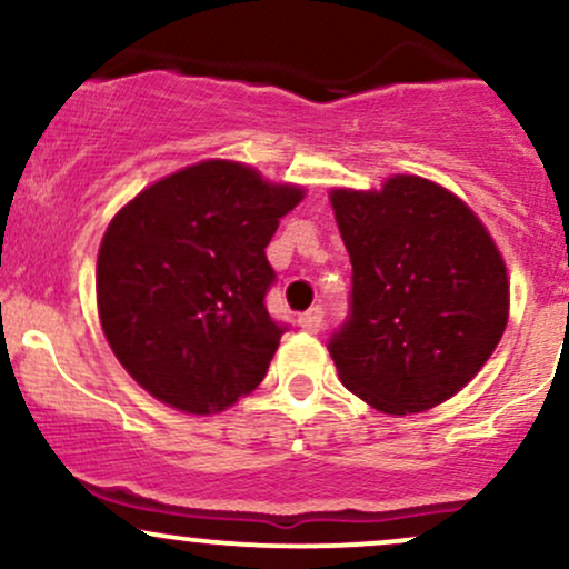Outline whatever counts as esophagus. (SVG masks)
<instances>
[{
    "mask_svg": "<svg viewBox=\"0 0 569 569\" xmlns=\"http://www.w3.org/2000/svg\"><path fill=\"white\" fill-rule=\"evenodd\" d=\"M299 326H302L305 331H321L323 329V310L321 307H310V310H305L302 316H299Z\"/></svg>",
    "mask_w": 569,
    "mask_h": 569,
    "instance_id": "34e87169",
    "label": "esophagus"
}]
</instances>
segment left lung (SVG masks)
<instances>
[{"label": "left lung", "instance_id": "left-lung-1", "mask_svg": "<svg viewBox=\"0 0 569 569\" xmlns=\"http://www.w3.org/2000/svg\"><path fill=\"white\" fill-rule=\"evenodd\" d=\"M331 208L352 264L348 318L329 339L339 380L385 415L439 407L506 331L498 246L466 202L420 176L335 189Z\"/></svg>", "mask_w": 569, "mask_h": 569}]
</instances>
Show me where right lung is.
<instances>
[{
    "label": "right lung",
    "mask_w": 569,
    "mask_h": 569,
    "mask_svg": "<svg viewBox=\"0 0 569 569\" xmlns=\"http://www.w3.org/2000/svg\"><path fill=\"white\" fill-rule=\"evenodd\" d=\"M305 192L206 160L147 187L112 219L96 267L117 361L189 415L232 407L264 380L286 323L267 312L264 248Z\"/></svg>",
    "instance_id": "1"
}]
</instances>
